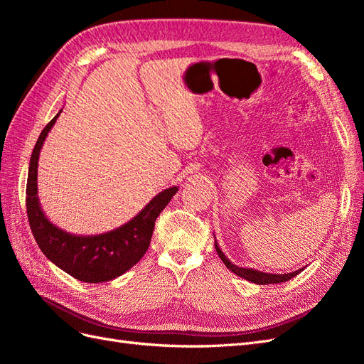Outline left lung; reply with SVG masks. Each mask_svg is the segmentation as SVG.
<instances>
[{
	"instance_id": "left-lung-1",
	"label": "left lung",
	"mask_w": 364,
	"mask_h": 364,
	"mask_svg": "<svg viewBox=\"0 0 364 364\" xmlns=\"http://www.w3.org/2000/svg\"><path fill=\"white\" fill-rule=\"evenodd\" d=\"M215 250L218 253V257L222 258V261L225 262V266L230 270L234 272L237 277L243 278V279H247L249 282H255V284H259V285H264V284H279V282H285L289 281L291 278H294L296 274H299L304 269H299L296 272H291V273H284V274H273V273H264V272H259V270H253V269H245V267H238L235 266V264L230 262L226 257L225 253L220 250L218 245H217V240H215Z\"/></svg>"
}]
</instances>
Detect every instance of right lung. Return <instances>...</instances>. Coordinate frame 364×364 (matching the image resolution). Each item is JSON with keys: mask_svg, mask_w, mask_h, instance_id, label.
Listing matches in <instances>:
<instances>
[{"mask_svg": "<svg viewBox=\"0 0 364 364\" xmlns=\"http://www.w3.org/2000/svg\"><path fill=\"white\" fill-rule=\"evenodd\" d=\"M59 115L43 127L30 158L26 205L31 234L43 255L73 278L91 284L112 281L144 257L156 218L178 193V186L161 191L136 217L109 232L86 237L65 232L46 217L38 199L39 153Z\"/></svg>", "mask_w": 364, "mask_h": 364, "instance_id": "1", "label": "right lung"}]
</instances>
